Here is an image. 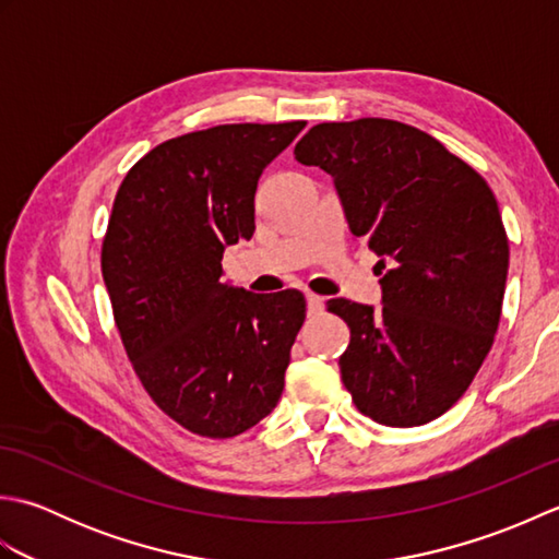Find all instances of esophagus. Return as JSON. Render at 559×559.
Masks as SVG:
<instances>
[{"label":"esophagus","mask_w":559,"mask_h":559,"mask_svg":"<svg viewBox=\"0 0 559 559\" xmlns=\"http://www.w3.org/2000/svg\"><path fill=\"white\" fill-rule=\"evenodd\" d=\"M322 310H324V298H319L314 293H307V312L322 314Z\"/></svg>","instance_id":"esophagus-1"}]
</instances>
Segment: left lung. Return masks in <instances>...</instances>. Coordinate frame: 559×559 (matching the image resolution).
<instances>
[{"label": "left lung", "mask_w": 559, "mask_h": 559, "mask_svg": "<svg viewBox=\"0 0 559 559\" xmlns=\"http://www.w3.org/2000/svg\"><path fill=\"white\" fill-rule=\"evenodd\" d=\"M295 158L334 177L350 233L382 276V310L329 300L350 329L338 358L355 408L425 425L463 396L500 326L509 240L490 185L411 124L362 117L312 127Z\"/></svg>", "instance_id": "8db88e82"}]
</instances>
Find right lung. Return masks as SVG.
<instances>
[{
	"instance_id": "right-lung-1",
	"label": "right lung",
	"mask_w": 559,
	"mask_h": 559,
	"mask_svg": "<svg viewBox=\"0 0 559 559\" xmlns=\"http://www.w3.org/2000/svg\"><path fill=\"white\" fill-rule=\"evenodd\" d=\"M305 122L218 124L163 141L117 189L100 269L117 331L156 406L199 437L242 435L276 408L305 322L298 290L221 283L254 235L261 173Z\"/></svg>"
}]
</instances>
